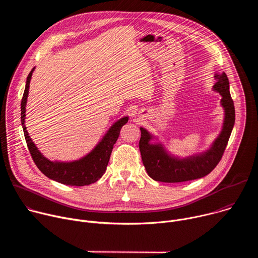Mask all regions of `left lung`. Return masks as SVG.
Instances as JSON below:
<instances>
[{"label":"left lung","instance_id":"8db88e82","mask_svg":"<svg viewBox=\"0 0 258 258\" xmlns=\"http://www.w3.org/2000/svg\"><path fill=\"white\" fill-rule=\"evenodd\" d=\"M214 78L217 82L213 86V91L222 96L220 105L225 110V119L222 132L208 150L186 158L175 157L164 149L161 143H150L154 136L144 127H140V152L146 171L151 178L163 182H182L197 179L211 172L222 159L235 124V107L226 73L215 75Z\"/></svg>","mask_w":258,"mask_h":258}]
</instances>
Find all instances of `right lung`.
<instances>
[{
    "label": "right lung",
    "instance_id": "right-lung-1",
    "mask_svg": "<svg viewBox=\"0 0 258 258\" xmlns=\"http://www.w3.org/2000/svg\"><path fill=\"white\" fill-rule=\"evenodd\" d=\"M33 70L34 68L31 69L27 77L25 90L21 100V124L30 155L38 168L46 176L53 180L68 186L82 187L91 185V183L101 178L105 173L113 146L119 137L121 127L127 122L128 116H124L113 123L105 134L103 139L96 145L95 148L83 158L69 162L51 161L47 159L40 152V150L36 148V146L30 139L25 126V107L28 97L29 83Z\"/></svg>",
    "mask_w": 258,
    "mask_h": 258
}]
</instances>
